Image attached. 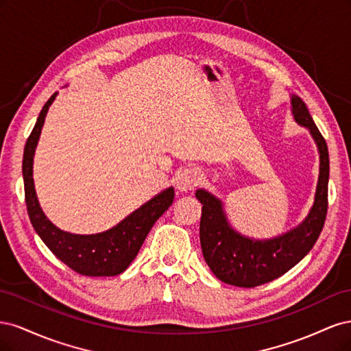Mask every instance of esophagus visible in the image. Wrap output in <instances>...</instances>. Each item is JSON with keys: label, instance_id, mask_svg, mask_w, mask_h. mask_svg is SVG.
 <instances>
[{"label": "esophagus", "instance_id": "obj_1", "mask_svg": "<svg viewBox=\"0 0 351 351\" xmlns=\"http://www.w3.org/2000/svg\"><path fill=\"white\" fill-rule=\"evenodd\" d=\"M200 182V173L197 168H184L182 173L177 176V189L180 192H190Z\"/></svg>", "mask_w": 351, "mask_h": 351}]
</instances>
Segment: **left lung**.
Masks as SVG:
<instances>
[{
	"mask_svg": "<svg viewBox=\"0 0 351 351\" xmlns=\"http://www.w3.org/2000/svg\"><path fill=\"white\" fill-rule=\"evenodd\" d=\"M291 111L294 120L311 132L321 162L313 206L302 224L274 239H249L231 228L219 199L204 189L196 190L202 204V253L210 271L226 284L253 289L277 280L311 252L324 228L328 210V146L306 104L295 95H291Z\"/></svg>",
	"mask_w": 351,
	"mask_h": 351,
	"instance_id": "left-lung-1",
	"label": "left lung"
}]
</instances>
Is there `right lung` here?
Masks as SVG:
<instances>
[{
	"label": "right lung",
	"mask_w": 351,
	"mask_h": 351,
	"mask_svg": "<svg viewBox=\"0 0 351 351\" xmlns=\"http://www.w3.org/2000/svg\"><path fill=\"white\" fill-rule=\"evenodd\" d=\"M56 97L57 93L52 95L39 112L25 146L22 168L27 214L42 241L69 268L86 277H114L129 268L156 219L171 206L174 189H165L115 227L98 234H71L56 227L42 212L34 184V155L48 108Z\"/></svg>",
	"instance_id": "add662e5"
}]
</instances>
